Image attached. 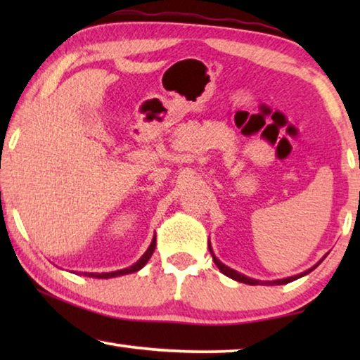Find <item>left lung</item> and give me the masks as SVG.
<instances>
[{
    "label": "left lung",
    "mask_w": 360,
    "mask_h": 360,
    "mask_svg": "<svg viewBox=\"0 0 360 360\" xmlns=\"http://www.w3.org/2000/svg\"><path fill=\"white\" fill-rule=\"evenodd\" d=\"M208 248H210V252H211V255H212V260H214V264L217 265L219 270H221L225 276L235 279V281H238V283H245V284H251V285H259V284H264V285H275V284H276V285H281V284H288V283H290V281H295V279H298V278L308 275L309 271H313L314 268L321 264V262H319L318 265H314L313 268H309V270H307L304 273H300V275H295V276H290V278H285V279H276V281H259V279L248 278V276H245V275H241V273L235 271L233 268H229L227 265H224L222 262L216 257L214 252H212V248H211L210 243H208Z\"/></svg>",
    "instance_id": "obj_1"
}]
</instances>
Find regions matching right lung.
Instances as JSON below:
<instances>
[{
  "mask_svg": "<svg viewBox=\"0 0 360 360\" xmlns=\"http://www.w3.org/2000/svg\"><path fill=\"white\" fill-rule=\"evenodd\" d=\"M154 249H155V235L154 238H152L150 246L148 248V251L143 254V257L139 259L136 264H133L129 268H124V270H117V271H111V273H82L84 276H90V278H100V279H108V278H115V276H122V275H129V273H135L138 270H141V268L148 264V260L150 259V255L154 254Z\"/></svg>",
  "mask_w": 360,
  "mask_h": 360,
  "instance_id": "add662e5",
  "label": "right lung"
}]
</instances>
